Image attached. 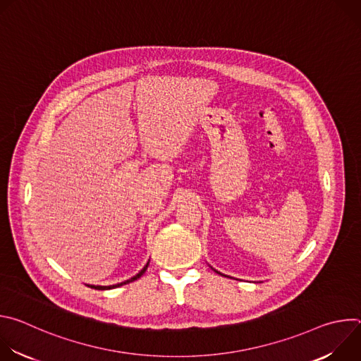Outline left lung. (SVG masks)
I'll return each mask as SVG.
<instances>
[{
    "instance_id": "8db88e82",
    "label": "left lung",
    "mask_w": 361,
    "mask_h": 361,
    "mask_svg": "<svg viewBox=\"0 0 361 361\" xmlns=\"http://www.w3.org/2000/svg\"><path fill=\"white\" fill-rule=\"evenodd\" d=\"M212 269H213V267H212ZM213 270H214V271H216V273H217V274H221V273H220V271H217V270H216V269H213ZM221 276H224V274H221ZM226 277H227V276H226Z\"/></svg>"
}]
</instances>
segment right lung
<instances>
[{"label": "right lung", "mask_w": 361, "mask_h": 361, "mask_svg": "<svg viewBox=\"0 0 361 361\" xmlns=\"http://www.w3.org/2000/svg\"><path fill=\"white\" fill-rule=\"evenodd\" d=\"M148 263H149V260H148ZM148 263L141 269V271H138L134 277H131V279H128V280H126V281H123V283H118V284H113V286H94V284H87L88 287H91V288H95V290H111V288H117V287H120V286H124V284H128V283H131V281H134V280H137V279H140L144 273H145V270H147V267H148Z\"/></svg>", "instance_id": "obj_1"}]
</instances>
